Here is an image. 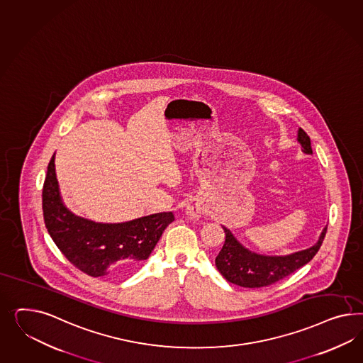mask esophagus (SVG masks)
<instances>
[{
    "instance_id": "34e87169",
    "label": "esophagus",
    "mask_w": 363,
    "mask_h": 363,
    "mask_svg": "<svg viewBox=\"0 0 363 363\" xmlns=\"http://www.w3.org/2000/svg\"><path fill=\"white\" fill-rule=\"evenodd\" d=\"M204 212V206L199 199H192L186 207V215L191 220H199Z\"/></svg>"
}]
</instances>
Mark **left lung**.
<instances>
[{
	"mask_svg": "<svg viewBox=\"0 0 363 363\" xmlns=\"http://www.w3.org/2000/svg\"><path fill=\"white\" fill-rule=\"evenodd\" d=\"M297 142L300 143L303 154L313 155L311 138L298 128ZM225 232V242L215 259L216 268L225 280L242 288H261L274 284L289 276L294 270L300 269L308 264L321 248L322 241L326 235L328 225L322 229L321 235L311 248L302 249L289 255H262L244 247L228 228Z\"/></svg>",
	"mask_w": 363,
	"mask_h": 363,
	"instance_id": "obj_1",
	"label": "left lung"
}]
</instances>
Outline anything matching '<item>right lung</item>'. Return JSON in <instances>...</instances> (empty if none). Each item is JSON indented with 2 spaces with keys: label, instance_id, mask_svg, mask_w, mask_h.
I'll use <instances>...</instances> for the list:
<instances>
[{
  "label": "right lung",
  "instance_id": "right-lung-1",
  "mask_svg": "<svg viewBox=\"0 0 363 363\" xmlns=\"http://www.w3.org/2000/svg\"><path fill=\"white\" fill-rule=\"evenodd\" d=\"M48 166L42 209L48 232L66 259L91 277H125L148 259L164 229L175 220L160 212L123 223H96L75 215L63 203L55 174Z\"/></svg>",
  "mask_w": 363,
  "mask_h": 363
}]
</instances>
